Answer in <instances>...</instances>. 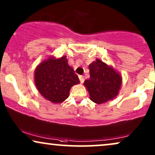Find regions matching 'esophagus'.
Here are the masks:
<instances>
[{"label": "esophagus", "mask_w": 155, "mask_h": 155, "mask_svg": "<svg viewBox=\"0 0 155 155\" xmlns=\"http://www.w3.org/2000/svg\"><path fill=\"white\" fill-rule=\"evenodd\" d=\"M79 79H80V83H83L84 81V77L82 75H80L79 76Z\"/></svg>", "instance_id": "34e87169"}]
</instances>
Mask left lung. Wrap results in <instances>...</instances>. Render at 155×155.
I'll list each match as a JSON object with an SVG mask.
<instances>
[{
    "instance_id": "8db88e82",
    "label": "left lung",
    "mask_w": 155,
    "mask_h": 155,
    "mask_svg": "<svg viewBox=\"0 0 155 155\" xmlns=\"http://www.w3.org/2000/svg\"><path fill=\"white\" fill-rule=\"evenodd\" d=\"M90 78L84 82L90 99L96 104H104L115 98L119 93L122 77L111 65L97 58L89 65Z\"/></svg>"
}]
</instances>
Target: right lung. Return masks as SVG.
Returning <instances> with one entry per match:
<instances>
[{"mask_svg": "<svg viewBox=\"0 0 155 155\" xmlns=\"http://www.w3.org/2000/svg\"><path fill=\"white\" fill-rule=\"evenodd\" d=\"M35 83L42 97L54 104L62 103L70 90L80 83L78 76L68 63L66 56H49L39 63L35 71Z\"/></svg>", "mask_w": 155, "mask_h": 155, "instance_id": "obj_1", "label": "right lung"}]
</instances>
